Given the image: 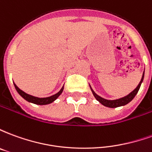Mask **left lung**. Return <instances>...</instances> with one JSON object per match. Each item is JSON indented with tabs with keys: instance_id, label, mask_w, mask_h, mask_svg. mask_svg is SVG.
<instances>
[{
	"instance_id": "left-lung-1",
	"label": "left lung",
	"mask_w": 152,
	"mask_h": 152,
	"mask_svg": "<svg viewBox=\"0 0 152 152\" xmlns=\"http://www.w3.org/2000/svg\"><path fill=\"white\" fill-rule=\"evenodd\" d=\"M143 77H144V72L142 74V80H141V81L138 84V86H137V88L134 89V91H132V92L129 94V95L125 96L124 98H121V99H116V100H107L105 99H102L101 98L100 96H99L98 94H96L94 91L91 89L92 90V93L94 96L95 97V99L99 101L100 103H102V105L105 106V107H112V108H114V107H121V106H124L126 105L127 103H129V102H131L133 99H134L135 95L137 94V92H138V90L140 89V86L142 82V80H143Z\"/></svg>"
}]
</instances>
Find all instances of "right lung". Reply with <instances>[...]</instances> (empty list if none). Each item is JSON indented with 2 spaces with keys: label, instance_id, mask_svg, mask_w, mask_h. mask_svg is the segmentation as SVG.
<instances>
[{
  "label": "right lung",
  "instance_id": "1",
  "mask_svg": "<svg viewBox=\"0 0 152 152\" xmlns=\"http://www.w3.org/2000/svg\"><path fill=\"white\" fill-rule=\"evenodd\" d=\"M15 87L17 92L20 94V95L25 99L27 100L28 102H32V103H35V104H37V105H45V104H49V103H51L53 102L55 99L58 97V96L63 93V87L62 89H60V91L58 93H57L56 94H54L53 96H50V97H48V98H37V97H34V96H31L30 94H28L25 92H23V90L18 88V86H16L15 84Z\"/></svg>",
  "mask_w": 152,
  "mask_h": 152
}]
</instances>
